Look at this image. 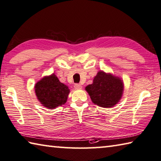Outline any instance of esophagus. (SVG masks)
I'll use <instances>...</instances> for the list:
<instances>
[{"mask_svg": "<svg viewBox=\"0 0 161 161\" xmlns=\"http://www.w3.org/2000/svg\"><path fill=\"white\" fill-rule=\"evenodd\" d=\"M74 87H75V89H77V90L78 89H81L82 85L79 83H76V84L74 85Z\"/></svg>", "mask_w": 161, "mask_h": 161, "instance_id": "obj_1", "label": "esophagus"}]
</instances>
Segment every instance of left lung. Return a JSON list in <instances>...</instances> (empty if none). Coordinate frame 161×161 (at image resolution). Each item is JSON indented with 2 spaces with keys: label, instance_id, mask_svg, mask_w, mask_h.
<instances>
[{
  "label": "left lung",
  "instance_id": "left-lung-1",
  "mask_svg": "<svg viewBox=\"0 0 161 161\" xmlns=\"http://www.w3.org/2000/svg\"><path fill=\"white\" fill-rule=\"evenodd\" d=\"M85 90L94 103L101 107L110 108L120 100L124 85L119 78L101 71L94 77L93 83L87 85Z\"/></svg>",
  "mask_w": 161,
  "mask_h": 161
}]
</instances>
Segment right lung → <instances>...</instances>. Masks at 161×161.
<instances>
[{"label": "right lung", "mask_w": 161, "mask_h": 161, "mask_svg": "<svg viewBox=\"0 0 161 161\" xmlns=\"http://www.w3.org/2000/svg\"><path fill=\"white\" fill-rule=\"evenodd\" d=\"M35 89L38 100L49 109L64 104L69 93L67 85L60 83L54 74L42 78L36 83Z\"/></svg>", "instance_id": "add662e5"}]
</instances>
